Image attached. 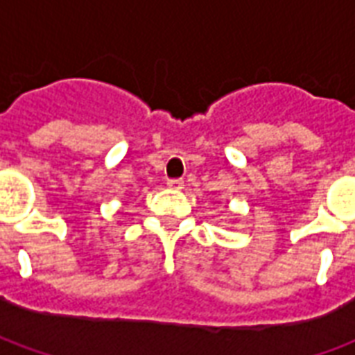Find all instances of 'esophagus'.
Listing matches in <instances>:
<instances>
[{"instance_id": "esophagus-1", "label": "esophagus", "mask_w": 355, "mask_h": 355, "mask_svg": "<svg viewBox=\"0 0 355 355\" xmlns=\"http://www.w3.org/2000/svg\"><path fill=\"white\" fill-rule=\"evenodd\" d=\"M182 186H184V182L180 178H169L167 180V188H171V190H182Z\"/></svg>"}]
</instances>
